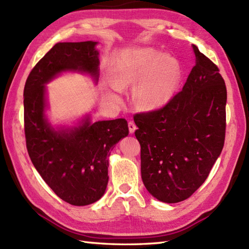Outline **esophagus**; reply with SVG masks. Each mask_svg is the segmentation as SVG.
I'll use <instances>...</instances> for the list:
<instances>
[{
  "mask_svg": "<svg viewBox=\"0 0 249 249\" xmlns=\"http://www.w3.org/2000/svg\"><path fill=\"white\" fill-rule=\"evenodd\" d=\"M128 128H129V132L133 133V132L136 131V129H137V126H136L135 123L131 122V121H129V122H128Z\"/></svg>",
  "mask_w": 249,
  "mask_h": 249,
  "instance_id": "esophagus-1",
  "label": "esophagus"
}]
</instances>
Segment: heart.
<instances>
[{"label": "heart", "instance_id": "b5f03b06", "mask_svg": "<svg viewBox=\"0 0 249 249\" xmlns=\"http://www.w3.org/2000/svg\"><path fill=\"white\" fill-rule=\"evenodd\" d=\"M112 81L109 97L118 99L124 88L133 84V97L142 109L152 110L173 99L181 79V67L176 59L151 47L127 49L111 62Z\"/></svg>", "mask_w": 249, "mask_h": 249}]
</instances>
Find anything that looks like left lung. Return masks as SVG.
<instances>
[{
    "instance_id": "1",
    "label": "left lung",
    "mask_w": 249,
    "mask_h": 249,
    "mask_svg": "<svg viewBox=\"0 0 249 249\" xmlns=\"http://www.w3.org/2000/svg\"><path fill=\"white\" fill-rule=\"evenodd\" d=\"M196 65L164 107L133 116L144 185L159 201L188 199L205 182L224 146L225 82L193 44Z\"/></svg>"
}]
</instances>
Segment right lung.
<instances>
[{"label": "right lung", "instance_id": "obj_1", "mask_svg": "<svg viewBox=\"0 0 249 249\" xmlns=\"http://www.w3.org/2000/svg\"><path fill=\"white\" fill-rule=\"evenodd\" d=\"M97 42L58 43L36 63L24 87V130L30 160L42 179L63 201L74 206L97 202L108 183V157L128 136L125 119L89 118L78 127L55 130L45 118V84L63 71L99 76Z\"/></svg>", "mask_w": 249, "mask_h": 249}]
</instances>
